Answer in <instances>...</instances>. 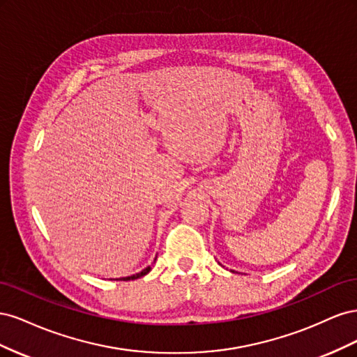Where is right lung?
I'll return each instance as SVG.
<instances>
[{"label":"right lung","mask_w":357,"mask_h":357,"mask_svg":"<svg viewBox=\"0 0 357 357\" xmlns=\"http://www.w3.org/2000/svg\"><path fill=\"white\" fill-rule=\"evenodd\" d=\"M150 269H152V266H147V268H144L142 273H138V274H135V275H131V277H123V278H121L122 282H128V280H135V278H139V277H143V275H146Z\"/></svg>","instance_id":"1"}]
</instances>
